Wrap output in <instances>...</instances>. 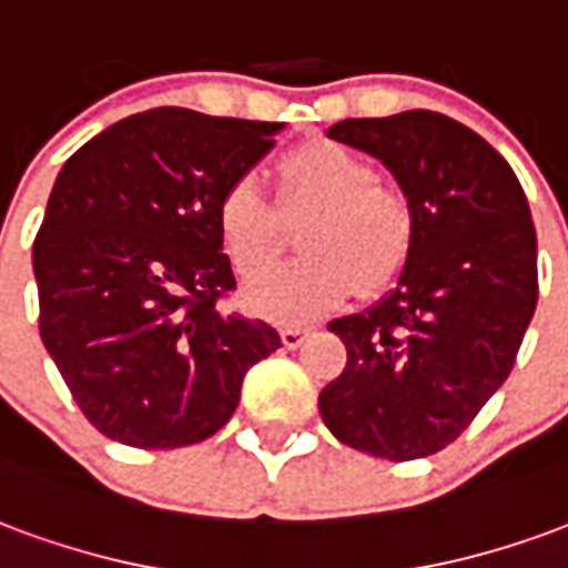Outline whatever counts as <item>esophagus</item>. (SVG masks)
Returning <instances> with one entry per match:
<instances>
[{"label": "esophagus", "instance_id": "obj_1", "mask_svg": "<svg viewBox=\"0 0 568 568\" xmlns=\"http://www.w3.org/2000/svg\"><path fill=\"white\" fill-rule=\"evenodd\" d=\"M307 328H301V325H285L283 332H280V337H283V346L295 349V346H301L307 341Z\"/></svg>", "mask_w": 568, "mask_h": 568}]
</instances>
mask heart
I'll return each mask as SVG.
<instances>
[{"mask_svg":"<svg viewBox=\"0 0 568 568\" xmlns=\"http://www.w3.org/2000/svg\"><path fill=\"white\" fill-rule=\"evenodd\" d=\"M283 206L310 210L297 231L304 258L264 273L246 288V307L280 322L313 320L356 292H377L405 271L417 219L398 187L381 185L356 151L316 140L283 158ZM215 234L240 280L273 258L276 212L255 173L231 179L215 203Z\"/></svg>","mask_w":568,"mask_h":568,"instance_id":"b5f03b06","label":"heart"}]
</instances>
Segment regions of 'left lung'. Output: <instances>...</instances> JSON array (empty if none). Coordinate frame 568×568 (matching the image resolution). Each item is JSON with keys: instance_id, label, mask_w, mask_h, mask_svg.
Wrapping results in <instances>:
<instances>
[{"instance_id": "1", "label": "left lung", "mask_w": 568, "mask_h": 568, "mask_svg": "<svg viewBox=\"0 0 568 568\" xmlns=\"http://www.w3.org/2000/svg\"><path fill=\"white\" fill-rule=\"evenodd\" d=\"M328 136L395 175L417 236L393 292L328 325L346 368L320 393V414L353 450L423 459L511 374L538 301L529 203L499 151L438 112L346 118Z\"/></svg>"}]
</instances>
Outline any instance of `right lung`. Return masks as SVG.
Returning a JSON list of instances; mask_svg holds the SVG:
<instances>
[{
    "label": "right lung",
    "instance_id": "obj_1",
    "mask_svg": "<svg viewBox=\"0 0 568 568\" xmlns=\"http://www.w3.org/2000/svg\"><path fill=\"white\" fill-rule=\"evenodd\" d=\"M280 130L166 105L63 163L32 243L39 332L105 438L206 440L234 417L246 371L283 346L267 322L219 307L236 283L215 234L219 194Z\"/></svg>",
    "mask_w": 568,
    "mask_h": 568
}]
</instances>
